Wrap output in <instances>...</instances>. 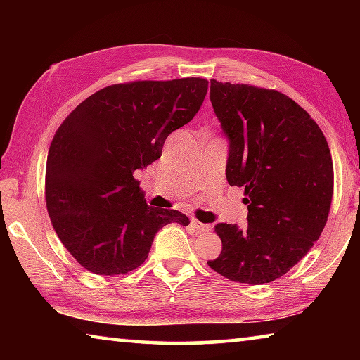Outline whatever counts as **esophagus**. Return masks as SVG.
I'll return each mask as SVG.
<instances>
[{
	"mask_svg": "<svg viewBox=\"0 0 360 360\" xmlns=\"http://www.w3.org/2000/svg\"><path fill=\"white\" fill-rule=\"evenodd\" d=\"M192 225L197 230H200V231H210L211 230V225L210 224H203V222L197 221V219H192Z\"/></svg>",
	"mask_w": 360,
	"mask_h": 360,
	"instance_id": "esophagus-1",
	"label": "esophagus"
}]
</instances>
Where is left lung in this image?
Here are the masks:
<instances>
[{
    "label": "left lung",
    "instance_id": "1",
    "mask_svg": "<svg viewBox=\"0 0 360 360\" xmlns=\"http://www.w3.org/2000/svg\"><path fill=\"white\" fill-rule=\"evenodd\" d=\"M210 100L229 139L225 176L245 187L248 225L217 224L222 251L208 265L230 281L266 284L319 240L330 211L333 165L318 124L278 90L211 79Z\"/></svg>",
    "mask_w": 360,
    "mask_h": 360
}]
</instances>
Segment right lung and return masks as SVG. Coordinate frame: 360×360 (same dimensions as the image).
<instances>
[{"label":"right lung","mask_w":360,"mask_h":360,"mask_svg":"<svg viewBox=\"0 0 360 360\" xmlns=\"http://www.w3.org/2000/svg\"><path fill=\"white\" fill-rule=\"evenodd\" d=\"M208 92L200 77L115 84L84 100L52 139L46 203L60 241L96 275H124L148 259L157 231L188 217L148 206L135 179L188 124Z\"/></svg>","instance_id":"1"}]
</instances>
